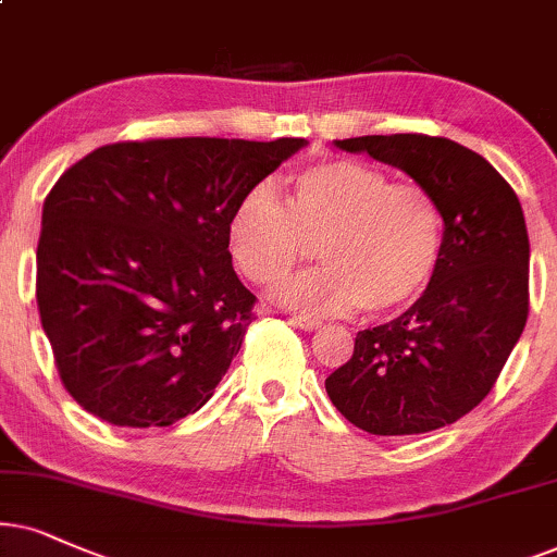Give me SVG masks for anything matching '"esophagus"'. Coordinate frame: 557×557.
Instances as JSON below:
<instances>
[{
	"label": "esophagus",
	"mask_w": 557,
	"mask_h": 557,
	"mask_svg": "<svg viewBox=\"0 0 557 557\" xmlns=\"http://www.w3.org/2000/svg\"><path fill=\"white\" fill-rule=\"evenodd\" d=\"M290 323H293V326L302 329V331L321 329V321L319 319H308V315H290Z\"/></svg>",
	"instance_id": "esophagus-1"
}]
</instances>
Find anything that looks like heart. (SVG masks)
Returning a JSON list of instances; mask_svg holds the SVG:
<instances>
[{
    "label": "heart",
    "instance_id": "1",
    "mask_svg": "<svg viewBox=\"0 0 557 557\" xmlns=\"http://www.w3.org/2000/svg\"><path fill=\"white\" fill-rule=\"evenodd\" d=\"M442 244L445 218L424 185L355 159L300 169L287 202L255 187L228 226L234 262L255 285H277L319 246L323 267L277 290L285 306L319 315L408 306L434 277Z\"/></svg>",
    "mask_w": 557,
    "mask_h": 557
}]
</instances>
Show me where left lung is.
Returning a JSON list of instances; mask_svg holds the SVG:
<instances>
[{"instance_id": "8db88e82", "label": "left lung", "mask_w": 557, "mask_h": 557, "mask_svg": "<svg viewBox=\"0 0 557 557\" xmlns=\"http://www.w3.org/2000/svg\"><path fill=\"white\" fill-rule=\"evenodd\" d=\"M398 166L440 202L445 244L421 298L357 334L326 377L342 417L380 436L455 424L488 396L530 315V236L519 197L481 153L442 136L336 140Z\"/></svg>"}]
</instances>
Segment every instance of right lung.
Returning <instances> with one entry per match:
<instances>
[{
  "label": "right lung",
  "mask_w": 557,
  "mask_h": 557,
  "mask_svg": "<svg viewBox=\"0 0 557 557\" xmlns=\"http://www.w3.org/2000/svg\"><path fill=\"white\" fill-rule=\"evenodd\" d=\"M306 138H151L100 146L44 202L40 323L63 388L115 426L202 408L255 321L228 226Z\"/></svg>",
  "instance_id": "obj_1"
}]
</instances>
